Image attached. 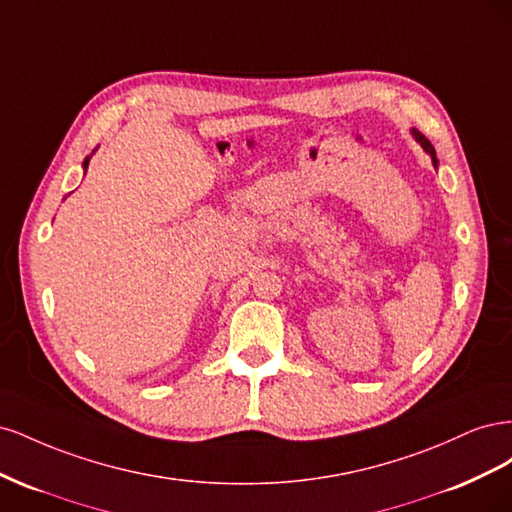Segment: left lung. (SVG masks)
<instances>
[{
  "label": "left lung",
  "instance_id": "left-lung-1",
  "mask_svg": "<svg viewBox=\"0 0 512 512\" xmlns=\"http://www.w3.org/2000/svg\"><path fill=\"white\" fill-rule=\"evenodd\" d=\"M412 136L416 138V141L418 143H421V147L429 153V156H431V162H433V166H438V158H436V149H433V145L427 141V138L421 134V132H418V130H412Z\"/></svg>",
  "mask_w": 512,
  "mask_h": 512
}]
</instances>
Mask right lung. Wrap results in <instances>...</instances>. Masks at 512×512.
<instances>
[{
  "label": "right lung",
  "instance_id": "add662e5",
  "mask_svg": "<svg viewBox=\"0 0 512 512\" xmlns=\"http://www.w3.org/2000/svg\"><path fill=\"white\" fill-rule=\"evenodd\" d=\"M87 166H89V158H85V162H83V168L87 170Z\"/></svg>",
  "mask_w": 512,
  "mask_h": 512
}]
</instances>
